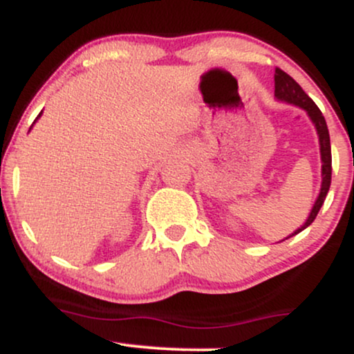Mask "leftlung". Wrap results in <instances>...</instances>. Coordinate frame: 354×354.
<instances>
[{
	"mask_svg": "<svg viewBox=\"0 0 354 354\" xmlns=\"http://www.w3.org/2000/svg\"><path fill=\"white\" fill-rule=\"evenodd\" d=\"M274 96L279 101L295 104V106H299L308 113V116H310L313 124H315L316 131H318L321 163H323V165H321V178H323V181H321V189H319L318 198H316L310 216H308L306 221H304V225L301 226V228H298L295 231V233H291L290 236H288V238H291V236H295V234H298L299 231L308 228V226H310L311 223L315 221V218L318 216L321 206H323L324 198H326L328 191H330V185H331V145H330V133H328V126H326V121H324L323 113H321L319 108L316 106L315 101H313L310 96H308L306 93L303 91L301 86H299V84L296 83V81L291 78L290 75H286V73H284L283 70H279V68H276V71H274ZM283 241H284V239H283Z\"/></svg>",
	"mask_w": 354,
	"mask_h": 354,
	"instance_id": "left-lung-1",
	"label": "left lung"
}]
</instances>
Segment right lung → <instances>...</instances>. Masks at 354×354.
<instances>
[{
  "label": "right lung",
  "instance_id": "1",
  "mask_svg": "<svg viewBox=\"0 0 354 354\" xmlns=\"http://www.w3.org/2000/svg\"><path fill=\"white\" fill-rule=\"evenodd\" d=\"M39 115H41V113H39ZM39 115H38V118H39ZM38 118H36V120H38Z\"/></svg>",
  "mask_w": 354,
  "mask_h": 354
}]
</instances>
